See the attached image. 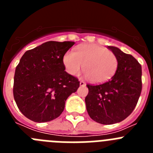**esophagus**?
<instances>
[{
    "label": "esophagus",
    "instance_id": "1",
    "mask_svg": "<svg viewBox=\"0 0 153 153\" xmlns=\"http://www.w3.org/2000/svg\"><path fill=\"white\" fill-rule=\"evenodd\" d=\"M79 85H80L81 86H86V83H85L84 81L81 80L80 82H79Z\"/></svg>",
    "mask_w": 153,
    "mask_h": 153
}]
</instances>
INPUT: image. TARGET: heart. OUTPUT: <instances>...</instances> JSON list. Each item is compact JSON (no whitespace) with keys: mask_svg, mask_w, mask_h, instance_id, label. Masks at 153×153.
Here are the masks:
<instances>
[{"mask_svg":"<svg viewBox=\"0 0 153 153\" xmlns=\"http://www.w3.org/2000/svg\"><path fill=\"white\" fill-rule=\"evenodd\" d=\"M63 61L67 71L71 75H78L84 67L86 76L95 83L109 80L118 68L117 56L97 44L78 46L75 52L68 51L65 53Z\"/></svg>","mask_w":153,"mask_h":153,"instance_id":"heart-1","label":"heart"}]
</instances>
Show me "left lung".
<instances>
[{"mask_svg": "<svg viewBox=\"0 0 153 153\" xmlns=\"http://www.w3.org/2000/svg\"><path fill=\"white\" fill-rule=\"evenodd\" d=\"M118 59L113 77L98 85L87 84L86 110L92 120L109 125L120 123L134 110L142 91V67L132 55L109 46Z\"/></svg>", "mask_w": 153, "mask_h": 153, "instance_id": "left-lung-1", "label": "left lung"}]
</instances>
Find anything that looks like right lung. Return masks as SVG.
Returning <instances> with one entry per match:
<instances>
[{
  "instance_id": "obj_1",
  "label": "right lung",
  "mask_w": 153,
  "mask_h": 153,
  "mask_svg": "<svg viewBox=\"0 0 153 153\" xmlns=\"http://www.w3.org/2000/svg\"><path fill=\"white\" fill-rule=\"evenodd\" d=\"M75 44L48 41L24 53L16 67L13 98L20 111L36 123L60 117L79 81L65 71L63 56Z\"/></svg>"
}]
</instances>
